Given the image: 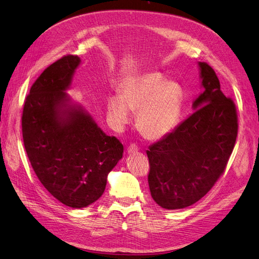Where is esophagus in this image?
Here are the masks:
<instances>
[{
	"label": "esophagus",
	"mask_w": 259,
	"mask_h": 259,
	"mask_svg": "<svg viewBox=\"0 0 259 259\" xmlns=\"http://www.w3.org/2000/svg\"><path fill=\"white\" fill-rule=\"evenodd\" d=\"M138 150H139V147H138L136 144H132V145H130L128 148H127V152H128L130 154L135 153V152H137Z\"/></svg>",
	"instance_id": "1"
}]
</instances>
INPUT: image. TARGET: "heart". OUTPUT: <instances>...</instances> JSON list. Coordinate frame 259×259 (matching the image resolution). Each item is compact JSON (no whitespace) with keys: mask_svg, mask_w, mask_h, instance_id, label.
Segmentation results:
<instances>
[{"mask_svg":"<svg viewBox=\"0 0 259 259\" xmlns=\"http://www.w3.org/2000/svg\"><path fill=\"white\" fill-rule=\"evenodd\" d=\"M183 104V90L173 81H165L156 71L133 77L120 90L119 98H111L108 114L116 126L131 121L132 111L137 113V128L150 140L161 139L177 125Z\"/></svg>","mask_w":259,"mask_h":259,"instance_id":"b5f03b06","label":"heart"}]
</instances>
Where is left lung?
Masks as SVG:
<instances>
[{
    "label": "left lung",
    "instance_id": "1",
    "mask_svg": "<svg viewBox=\"0 0 259 259\" xmlns=\"http://www.w3.org/2000/svg\"><path fill=\"white\" fill-rule=\"evenodd\" d=\"M199 66L204 92L194 100L195 111L147 150L149 189L166 209L204 197L224 174L238 136L236 105L221 91L214 69L206 62Z\"/></svg>",
    "mask_w": 259,
    "mask_h": 259
}]
</instances>
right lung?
Here are the masks:
<instances>
[{
	"mask_svg": "<svg viewBox=\"0 0 259 259\" xmlns=\"http://www.w3.org/2000/svg\"><path fill=\"white\" fill-rule=\"evenodd\" d=\"M80 64L66 55L49 66L30 89L21 116L22 139L41 184L65 205L85 207L103 195L107 176L122 159L123 145L107 136L64 93Z\"/></svg>",
	"mask_w": 259,
	"mask_h": 259,
	"instance_id": "1",
	"label": "right lung"
}]
</instances>
